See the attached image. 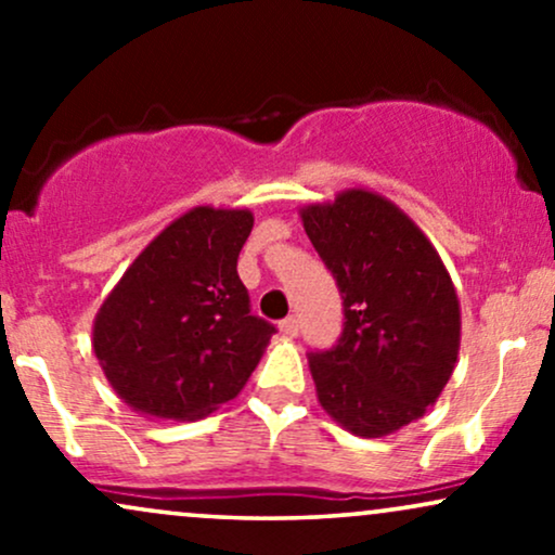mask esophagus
I'll use <instances>...</instances> for the list:
<instances>
[{"mask_svg":"<svg viewBox=\"0 0 555 555\" xmlns=\"http://www.w3.org/2000/svg\"><path fill=\"white\" fill-rule=\"evenodd\" d=\"M279 331H282L284 336H297V331H299V323H297V318L295 315H289V318H284L282 323H279Z\"/></svg>","mask_w":555,"mask_h":555,"instance_id":"esophagus-1","label":"esophagus"}]
</instances>
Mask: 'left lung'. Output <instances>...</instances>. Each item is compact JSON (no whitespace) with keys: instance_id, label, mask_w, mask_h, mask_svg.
Here are the masks:
<instances>
[{"instance_id":"obj_1","label":"left lung","mask_w":555,"mask_h":555,"mask_svg":"<svg viewBox=\"0 0 555 555\" xmlns=\"http://www.w3.org/2000/svg\"><path fill=\"white\" fill-rule=\"evenodd\" d=\"M299 219L344 299L339 344L308 360L318 401L354 436H391L423 417L454 373V282L423 229L373 190H341Z\"/></svg>"}]
</instances>
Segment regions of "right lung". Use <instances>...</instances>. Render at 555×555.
Returning <instances> with one entry per match:
<instances>
[{
    "mask_svg": "<svg viewBox=\"0 0 555 555\" xmlns=\"http://www.w3.org/2000/svg\"><path fill=\"white\" fill-rule=\"evenodd\" d=\"M247 208L195 206L127 266L93 318V352L145 417L190 423L245 388L276 328L250 315L237 258Z\"/></svg>",
    "mask_w": 555,
    "mask_h": 555,
    "instance_id": "obj_1",
    "label": "right lung"
}]
</instances>
